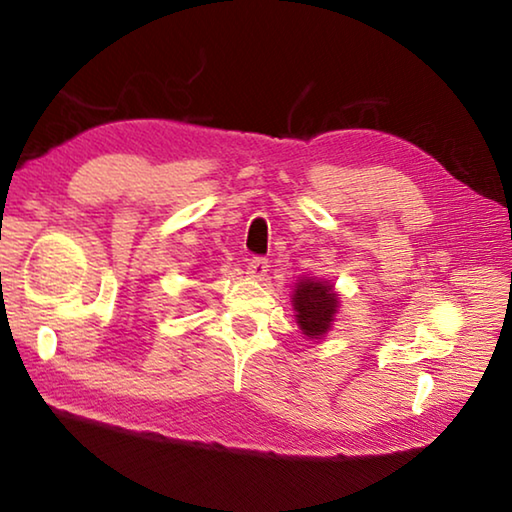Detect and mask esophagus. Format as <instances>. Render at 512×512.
<instances>
[{
	"instance_id": "esophagus-1",
	"label": "esophagus",
	"mask_w": 512,
	"mask_h": 512,
	"mask_svg": "<svg viewBox=\"0 0 512 512\" xmlns=\"http://www.w3.org/2000/svg\"><path fill=\"white\" fill-rule=\"evenodd\" d=\"M246 273L253 277V280H262V277L268 273V262L264 257H253L248 259V268Z\"/></svg>"
}]
</instances>
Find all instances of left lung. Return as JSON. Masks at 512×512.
<instances>
[{
  "mask_svg": "<svg viewBox=\"0 0 512 512\" xmlns=\"http://www.w3.org/2000/svg\"><path fill=\"white\" fill-rule=\"evenodd\" d=\"M291 305L296 311V323L302 329V334L311 341H318L332 329L341 300L332 280L300 277L296 289L291 293Z\"/></svg>",
  "mask_w": 512,
  "mask_h": 512,
  "instance_id": "obj_1",
  "label": "left lung"
}]
</instances>
